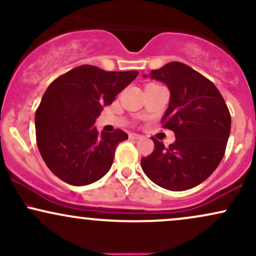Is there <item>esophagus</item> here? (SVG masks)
<instances>
[{"label":"esophagus","mask_w":256,"mask_h":256,"mask_svg":"<svg viewBox=\"0 0 256 256\" xmlns=\"http://www.w3.org/2000/svg\"><path fill=\"white\" fill-rule=\"evenodd\" d=\"M130 138H132V140H142L143 136L138 134H130Z\"/></svg>","instance_id":"34e87169"}]
</instances>
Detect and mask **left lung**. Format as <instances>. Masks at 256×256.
Wrapping results in <instances>:
<instances>
[{"instance_id":"left-lung-1","label":"left lung","mask_w":256,"mask_h":256,"mask_svg":"<svg viewBox=\"0 0 256 256\" xmlns=\"http://www.w3.org/2000/svg\"><path fill=\"white\" fill-rule=\"evenodd\" d=\"M150 78L165 83L171 92L161 124L174 132L176 140L166 148L152 138L154 150L140 165L158 186L184 192L206 180L222 161L230 112L216 85L188 64L172 61L152 71Z\"/></svg>"}]
</instances>
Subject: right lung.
Masks as SVG:
<instances>
[{
    "label": "right lung",
    "mask_w": 256,
    "mask_h": 256,
    "mask_svg": "<svg viewBox=\"0 0 256 256\" xmlns=\"http://www.w3.org/2000/svg\"><path fill=\"white\" fill-rule=\"evenodd\" d=\"M137 76V71L108 72L82 64L49 85L34 116L36 140L46 165L61 180L82 186L110 171L128 134L120 128L100 134L94 124Z\"/></svg>",
    "instance_id": "add662e5"
}]
</instances>
